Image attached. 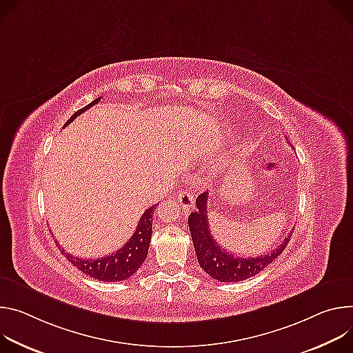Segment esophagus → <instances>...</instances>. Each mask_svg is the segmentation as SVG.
<instances>
[{
	"mask_svg": "<svg viewBox=\"0 0 353 353\" xmlns=\"http://www.w3.org/2000/svg\"><path fill=\"white\" fill-rule=\"evenodd\" d=\"M176 201H178V203H179V206H181V209L183 212H190L194 208V198H193V194L190 192H188V190L181 192L178 194V199Z\"/></svg>",
	"mask_w": 353,
	"mask_h": 353,
	"instance_id": "1",
	"label": "esophagus"
}]
</instances>
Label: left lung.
<instances>
[{
	"label": "left lung",
	"mask_w": 353,
	"mask_h": 353,
	"mask_svg": "<svg viewBox=\"0 0 353 353\" xmlns=\"http://www.w3.org/2000/svg\"><path fill=\"white\" fill-rule=\"evenodd\" d=\"M208 199L209 192H203L196 198V210L192 212L188 217L190 236L196 252L198 262L201 268L208 273L209 276L219 282H241L248 278H252L268 265L275 261L289 244L293 231L288 234L283 243L273 251L263 254L255 258H243L236 256L231 252L224 251L209 228L208 221Z\"/></svg>",
	"instance_id": "8db88e82"
}]
</instances>
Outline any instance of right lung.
Segmentation results:
<instances>
[{"label": "right lung", "mask_w": 353, "mask_h": 353, "mask_svg": "<svg viewBox=\"0 0 353 353\" xmlns=\"http://www.w3.org/2000/svg\"><path fill=\"white\" fill-rule=\"evenodd\" d=\"M101 101V97L92 101L90 105L84 106L83 109L77 110L72 113V116L65 122L64 128L68 126L77 116H80L85 110H88L91 106L98 103ZM159 205H152L148 208L134 231L133 236L129 239V241L116 252L109 254L108 256L97 258V259H83L72 256L71 254H67L60 245L59 250L61 254L71 262L78 270H81L85 275L98 279L101 282H121L125 279H129L137 272V269L141 266V263L147 258L150 241H151V232H152V216L155 212V208Z\"/></svg>", "instance_id": "right-lung-1"}]
</instances>
